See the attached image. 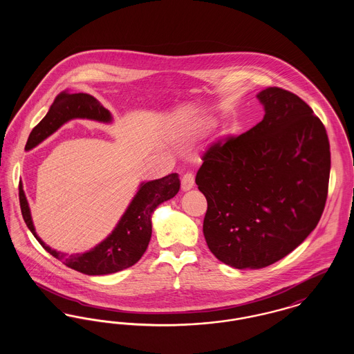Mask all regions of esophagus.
I'll list each match as a JSON object with an SVG mask.
<instances>
[{"instance_id":"1","label":"esophagus","mask_w":354,"mask_h":354,"mask_svg":"<svg viewBox=\"0 0 354 354\" xmlns=\"http://www.w3.org/2000/svg\"><path fill=\"white\" fill-rule=\"evenodd\" d=\"M195 185V178L191 172H187L182 178V191H189Z\"/></svg>"}]
</instances>
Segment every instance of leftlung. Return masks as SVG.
<instances>
[{
  "mask_svg": "<svg viewBox=\"0 0 354 354\" xmlns=\"http://www.w3.org/2000/svg\"><path fill=\"white\" fill-rule=\"evenodd\" d=\"M264 118L215 143L196 185L207 199L203 234L209 251L237 270H260L286 257L316 228L330 174L326 130L296 94H257Z\"/></svg>",
  "mask_w": 354,
  "mask_h": 354,
  "instance_id": "8db88e82",
  "label": "left lung"
}]
</instances>
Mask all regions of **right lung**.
I'll list each match as a JSON object with an SVG mask.
<instances>
[{
  "mask_svg": "<svg viewBox=\"0 0 354 354\" xmlns=\"http://www.w3.org/2000/svg\"><path fill=\"white\" fill-rule=\"evenodd\" d=\"M71 119H88L101 123L113 122L111 113L93 95L64 91L57 95L45 118L32 130L25 150L29 151L37 147ZM179 188L180 180L178 174H169L162 179L140 183L133 201L111 234L90 251L73 254L53 250L37 235L22 182H19V205L28 228L51 256L71 270L90 276H100L126 270L139 261L151 239L152 212L159 204L172 199Z\"/></svg>",
  "mask_w": 354,
  "mask_h": 354,
  "instance_id": "obj_1",
  "label": "right lung"
}]
</instances>
